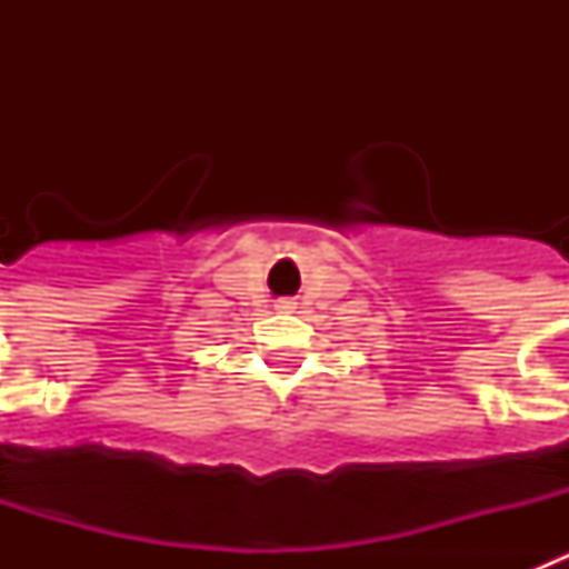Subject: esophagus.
<instances>
[{
    "instance_id": "1",
    "label": "esophagus",
    "mask_w": 569,
    "mask_h": 569,
    "mask_svg": "<svg viewBox=\"0 0 569 569\" xmlns=\"http://www.w3.org/2000/svg\"><path fill=\"white\" fill-rule=\"evenodd\" d=\"M276 308H279V310H293V301H290V299H279V301H276Z\"/></svg>"
}]
</instances>
